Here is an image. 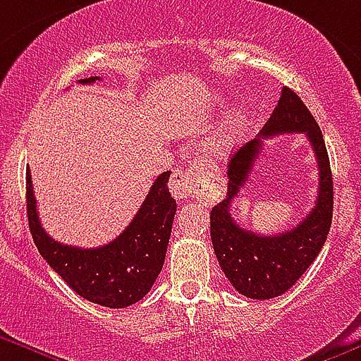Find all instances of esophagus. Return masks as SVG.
<instances>
[{
	"mask_svg": "<svg viewBox=\"0 0 361 361\" xmlns=\"http://www.w3.org/2000/svg\"><path fill=\"white\" fill-rule=\"evenodd\" d=\"M203 167L192 165L187 171H174L173 178L169 181V190L176 200H187L192 196V192L197 188V185L203 183Z\"/></svg>",
	"mask_w": 361,
	"mask_h": 361,
	"instance_id": "1",
	"label": "esophagus"
}]
</instances>
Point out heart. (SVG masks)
I'll list each match as a JSON object with an SVG mask.
<instances>
[{
  "label": "heart",
  "instance_id": "b5f03b06",
  "mask_svg": "<svg viewBox=\"0 0 361 361\" xmlns=\"http://www.w3.org/2000/svg\"><path fill=\"white\" fill-rule=\"evenodd\" d=\"M246 129L245 115L241 113H232L228 118L219 126L216 133L209 136L207 140V151L210 152V157L223 158L226 157L243 138Z\"/></svg>",
  "mask_w": 361,
  "mask_h": 361
}]
</instances>
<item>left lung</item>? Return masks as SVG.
I'll return each instance as SVG.
<instances>
[{"mask_svg": "<svg viewBox=\"0 0 361 361\" xmlns=\"http://www.w3.org/2000/svg\"><path fill=\"white\" fill-rule=\"evenodd\" d=\"M304 132L319 161V194L314 210L297 227L277 236L241 229L229 214L233 200L247 180L262 140L269 135ZM228 192L210 212L214 252L230 284L241 295L268 300L286 293L304 275L322 250L333 219V176L326 142L317 120L300 97L282 87L277 108L257 138L237 149L228 164Z\"/></svg>", "mask_w": 361, "mask_h": 361, "instance_id": "1", "label": "left lung"}]
</instances>
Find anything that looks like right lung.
<instances>
[{"instance_id":"obj_1","label":"right lung","mask_w":361,"mask_h":361,"mask_svg":"<svg viewBox=\"0 0 361 361\" xmlns=\"http://www.w3.org/2000/svg\"><path fill=\"white\" fill-rule=\"evenodd\" d=\"M95 80L100 77L79 82ZM169 176L171 171L157 178L140 210L116 239L99 248H79L57 243L44 232L27 169V216L39 253L71 290L93 304L120 310L142 300L164 268L176 214V201L167 187Z\"/></svg>"}]
</instances>
